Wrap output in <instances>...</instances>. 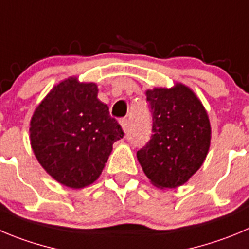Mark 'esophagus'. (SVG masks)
<instances>
[{"label":"esophagus","instance_id":"1","mask_svg":"<svg viewBox=\"0 0 249 249\" xmlns=\"http://www.w3.org/2000/svg\"><path fill=\"white\" fill-rule=\"evenodd\" d=\"M119 123H120V125H122L123 130H124V131H126L127 126H129V119H127V118H123V119H120Z\"/></svg>","mask_w":249,"mask_h":249}]
</instances>
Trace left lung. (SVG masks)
<instances>
[{
	"label": "left lung",
	"mask_w": 249,
	"mask_h": 249,
	"mask_svg": "<svg viewBox=\"0 0 249 249\" xmlns=\"http://www.w3.org/2000/svg\"><path fill=\"white\" fill-rule=\"evenodd\" d=\"M152 113V135L138 151L139 163L155 187L187 183L208 156L211 126L208 111L188 86L146 90Z\"/></svg>",
	"instance_id": "obj_1"
}]
</instances>
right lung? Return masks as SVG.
<instances>
[{
  "label": "right lung",
  "instance_id": "add662e5",
  "mask_svg": "<svg viewBox=\"0 0 249 249\" xmlns=\"http://www.w3.org/2000/svg\"><path fill=\"white\" fill-rule=\"evenodd\" d=\"M97 96L96 83L69 77L53 87L30 119L36 160L56 182L72 189L98 179L113 143L124 136Z\"/></svg>",
  "mask_w": 249,
  "mask_h": 249
}]
</instances>
